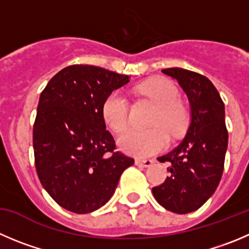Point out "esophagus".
<instances>
[{"instance_id":"1","label":"esophagus","mask_w":249,"mask_h":249,"mask_svg":"<svg viewBox=\"0 0 249 249\" xmlns=\"http://www.w3.org/2000/svg\"><path fill=\"white\" fill-rule=\"evenodd\" d=\"M153 161L152 160H142V159H138L135 161V164L139 167H150L152 166Z\"/></svg>"}]
</instances>
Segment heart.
Listing matches in <instances>:
<instances>
[{
    "label": "heart",
    "instance_id": "1",
    "mask_svg": "<svg viewBox=\"0 0 249 249\" xmlns=\"http://www.w3.org/2000/svg\"><path fill=\"white\" fill-rule=\"evenodd\" d=\"M142 96L155 104L157 110L151 120L148 130H129L118 140L119 147L127 155L135 157H150L162 152L168 146V138L163 127L171 135L176 136L187 123V109L178 101L177 86L168 78H153L138 87ZM102 117L113 131L122 132L129 125V102L120 90L109 93L102 104Z\"/></svg>",
    "mask_w": 249,
    "mask_h": 249
}]
</instances>
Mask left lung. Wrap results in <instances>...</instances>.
Returning a JSON list of instances; mask_svg holds the SVG:
<instances>
[{"label": "left lung", "instance_id": "left-lung-1", "mask_svg": "<svg viewBox=\"0 0 249 249\" xmlns=\"http://www.w3.org/2000/svg\"><path fill=\"white\" fill-rule=\"evenodd\" d=\"M176 78L190 103V124L182 142L160 162H168L169 177L152 188L160 205L176 213L198 210L215 193L224 172L229 132L225 106L215 86L189 70H162Z\"/></svg>", "mask_w": 249, "mask_h": 249}]
</instances>
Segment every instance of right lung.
I'll return each mask as SVG.
<instances>
[{
	"mask_svg": "<svg viewBox=\"0 0 249 249\" xmlns=\"http://www.w3.org/2000/svg\"><path fill=\"white\" fill-rule=\"evenodd\" d=\"M129 76L90 65L57 72L40 94L33 127L39 180L60 206L76 213L102 208L134 159L115 151L102 117L109 93Z\"/></svg>",
	"mask_w": 249,
	"mask_h": 249,
	"instance_id": "right-lung-1",
	"label": "right lung"
}]
</instances>
